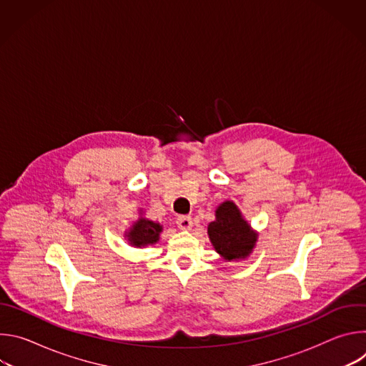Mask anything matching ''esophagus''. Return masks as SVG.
<instances>
[{
	"instance_id": "obj_1",
	"label": "esophagus",
	"mask_w": 366,
	"mask_h": 366,
	"mask_svg": "<svg viewBox=\"0 0 366 366\" xmlns=\"http://www.w3.org/2000/svg\"><path fill=\"white\" fill-rule=\"evenodd\" d=\"M177 224L181 230H189L192 227V219L189 216H179L177 219Z\"/></svg>"
}]
</instances>
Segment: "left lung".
Instances as JSON below:
<instances>
[{
    "instance_id": "obj_1",
    "label": "left lung",
    "mask_w": 366,
    "mask_h": 366,
    "mask_svg": "<svg viewBox=\"0 0 366 366\" xmlns=\"http://www.w3.org/2000/svg\"><path fill=\"white\" fill-rule=\"evenodd\" d=\"M208 237L226 260L247 257L257 240V234L233 201H224L217 207L216 220L208 224Z\"/></svg>"
}]
</instances>
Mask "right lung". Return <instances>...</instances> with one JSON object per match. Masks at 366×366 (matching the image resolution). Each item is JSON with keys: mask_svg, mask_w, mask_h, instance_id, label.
<instances>
[{"mask_svg": "<svg viewBox=\"0 0 366 366\" xmlns=\"http://www.w3.org/2000/svg\"><path fill=\"white\" fill-rule=\"evenodd\" d=\"M162 232V226L154 223L144 217H140L127 232L126 237L132 246L143 247L147 244H154L159 240V233Z\"/></svg>", "mask_w": 366, "mask_h": 366, "instance_id": "1", "label": "right lung"}]
</instances>
